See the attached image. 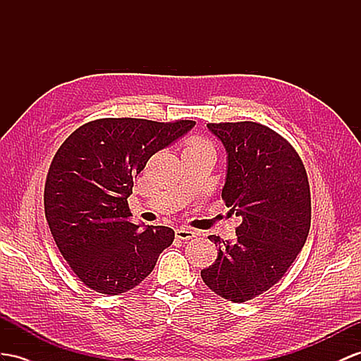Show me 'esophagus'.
Returning a JSON list of instances; mask_svg holds the SVG:
<instances>
[{"label":"esophagus","instance_id":"obj_1","mask_svg":"<svg viewBox=\"0 0 361 361\" xmlns=\"http://www.w3.org/2000/svg\"><path fill=\"white\" fill-rule=\"evenodd\" d=\"M175 236H177L178 239H183V241H188V239L195 238V232L188 227H178L177 230H175Z\"/></svg>","mask_w":361,"mask_h":361}]
</instances>
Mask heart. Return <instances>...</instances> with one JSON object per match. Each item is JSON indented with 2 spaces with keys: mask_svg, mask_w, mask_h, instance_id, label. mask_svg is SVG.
<instances>
[{
  "mask_svg": "<svg viewBox=\"0 0 361 361\" xmlns=\"http://www.w3.org/2000/svg\"><path fill=\"white\" fill-rule=\"evenodd\" d=\"M200 147H210V145L206 140H202V138H200V137H193L188 142V146H186V149H184V151L200 149Z\"/></svg>",
  "mask_w": 361,
  "mask_h": 361,
  "instance_id": "heart-1",
  "label": "heart"
}]
</instances>
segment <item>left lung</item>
<instances>
[{
  "label": "left lung",
  "mask_w": 361,
  "mask_h": 361,
  "mask_svg": "<svg viewBox=\"0 0 361 361\" xmlns=\"http://www.w3.org/2000/svg\"><path fill=\"white\" fill-rule=\"evenodd\" d=\"M228 154L221 198L241 218L233 243L210 235L219 250L201 271L209 288L243 303L279 282L307 241L311 192L293 145L256 122L207 123Z\"/></svg>",
  "instance_id": "left-lung-1"
}]
</instances>
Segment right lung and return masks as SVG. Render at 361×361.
I'll return each instance as SVG.
<instances>
[{
  "label": "right lung",
  "instance_id": "add662e5",
  "mask_svg": "<svg viewBox=\"0 0 361 361\" xmlns=\"http://www.w3.org/2000/svg\"><path fill=\"white\" fill-rule=\"evenodd\" d=\"M192 126L193 120L96 118L54 154L44 188L45 218L63 259L88 288L109 295L135 288L173 243L169 227L133 224L128 197L147 160Z\"/></svg>",
  "mask_w": 361,
  "mask_h": 361
}]
</instances>
